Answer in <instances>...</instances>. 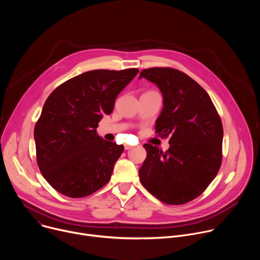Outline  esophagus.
Segmentation results:
<instances>
[{"label":"esophagus","instance_id":"obj_1","mask_svg":"<svg viewBox=\"0 0 260 260\" xmlns=\"http://www.w3.org/2000/svg\"><path fill=\"white\" fill-rule=\"evenodd\" d=\"M124 148H125V150H128V149H132L133 148V146H131V145H124Z\"/></svg>","mask_w":260,"mask_h":260}]
</instances>
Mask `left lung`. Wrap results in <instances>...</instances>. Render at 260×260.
I'll return each mask as SVG.
<instances>
[{
  "mask_svg": "<svg viewBox=\"0 0 260 260\" xmlns=\"http://www.w3.org/2000/svg\"><path fill=\"white\" fill-rule=\"evenodd\" d=\"M154 83L164 106L155 133L170 136V148L144 144L147 151L139 176L143 186L168 205L201 196L216 177L222 160L223 127L207 91L186 74L171 68L145 69L139 79Z\"/></svg>",
  "mask_w": 260,
  "mask_h": 260,
  "instance_id": "obj_1",
  "label": "left lung"
}]
</instances>
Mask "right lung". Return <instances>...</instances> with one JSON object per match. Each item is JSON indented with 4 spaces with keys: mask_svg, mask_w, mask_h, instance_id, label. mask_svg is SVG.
Here are the masks:
<instances>
[{
    "mask_svg": "<svg viewBox=\"0 0 260 260\" xmlns=\"http://www.w3.org/2000/svg\"><path fill=\"white\" fill-rule=\"evenodd\" d=\"M138 73L88 71L48 96L34 138L39 169L56 191L84 198L109 182L124 147L103 140L96 127L104 114L112 113L115 99Z\"/></svg>",
    "mask_w": 260,
    "mask_h": 260,
    "instance_id": "right-lung-1",
    "label": "right lung"
}]
</instances>
